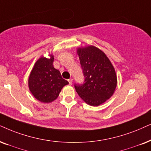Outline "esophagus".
I'll use <instances>...</instances> for the list:
<instances>
[{"instance_id": "obj_1", "label": "esophagus", "mask_w": 151, "mask_h": 151, "mask_svg": "<svg viewBox=\"0 0 151 151\" xmlns=\"http://www.w3.org/2000/svg\"><path fill=\"white\" fill-rule=\"evenodd\" d=\"M68 82H69L70 84H72V79H68Z\"/></svg>"}]
</instances>
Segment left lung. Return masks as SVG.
I'll return each instance as SVG.
<instances>
[{
	"instance_id": "obj_1",
	"label": "left lung",
	"mask_w": 151,
	"mask_h": 151,
	"mask_svg": "<svg viewBox=\"0 0 151 151\" xmlns=\"http://www.w3.org/2000/svg\"><path fill=\"white\" fill-rule=\"evenodd\" d=\"M83 83H74L82 100L91 106H99L112 96L117 83L115 70L102 51L89 46L77 50Z\"/></svg>"
}]
</instances>
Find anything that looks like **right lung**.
Listing matches in <instances>:
<instances>
[{"mask_svg": "<svg viewBox=\"0 0 151 151\" xmlns=\"http://www.w3.org/2000/svg\"><path fill=\"white\" fill-rule=\"evenodd\" d=\"M53 55L50 58L41 57L34 65L28 79V86L33 96L42 102H51L68 81L63 79L59 70L53 67Z\"/></svg>", "mask_w": 151, "mask_h": 151, "instance_id": "obj_1", "label": "right lung"}]
</instances>
